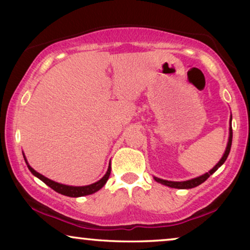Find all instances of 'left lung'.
I'll return each mask as SVG.
<instances>
[{
	"label": "left lung",
	"instance_id": "left-lung-1",
	"mask_svg": "<svg viewBox=\"0 0 250 250\" xmlns=\"http://www.w3.org/2000/svg\"><path fill=\"white\" fill-rule=\"evenodd\" d=\"M231 122H232V116L230 117V128H229V140H228L227 148H225V151L223 153V156H222V158L220 159V162H218L216 165H215L213 168L209 170V172L205 173V174H203V175H200V176H198V177H194V179H191V180H188V181H182V182H175V181H167V180H163V179H159V177L153 176V179H155L156 182L162 183V184H164V186L169 187V188H175V189H192V188L198 187V186H200L201 183H204L205 181H206L208 177L211 175V174L216 172V170L220 168L222 165H223L224 162L228 158L229 153H230L231 145H232V126H231Z\"/></svg>",
	"mask_w": 250,
	"mask_h": 250
}]
</instances>
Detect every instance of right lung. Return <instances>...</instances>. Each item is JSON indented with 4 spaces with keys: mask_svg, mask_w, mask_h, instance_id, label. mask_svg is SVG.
Instances as JSON below:
<instances>
[{
    "mask_svg": "<svg viewBox=\"0 0 250 250\" xmlns=\"http://www.w3.org/2000/svg\"><path fill=\"white\" fill-rule=\"evenodd\" d=\"M23 155V153H22ZM23 158H25V162L27 164V167H28V169L32 172V174L34 176L39 177L41 181H43L44 183L46 184V186H49L51 189H53L54 191H57L58 193H61L63 194V196H67V197H73V198H77V197H83V196H87V194H92L94 192H97L101 189L102 187L104 186L105 183H107V181L109 179V175H110V170H111V166L110 164H109L108 166V170L107 173L104 174V176L102 177L98 181V182L95 183H92V184H88V186H84V187H74V186H66V184H62V183H58V182H54V181L47 179L42 174H40L39 172H36L35 169L33 168L32 166L29 165L28 162H27L25 155H23Z\"/></svg>",
    "mask_w": 250,
    "mask_h": 250,
    "instance_id": "1",
    "label": "right lung"
}]
</instances>
